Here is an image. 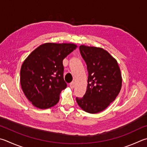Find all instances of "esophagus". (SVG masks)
Segmentation results:
<instances>
[{"instance_id":"esophagus-1","label":"esophagus","mask_w":147,"mask_h":147,"mask_svg":"<svg viewBox=\"0 0 147 147\" xmlns=\"http://www.w3.org/2000/svg\"><path fill=\"white\" fill-rule=\"evenodd\" d=\"M74 85H75V83H74V82H72L71 84H69V86H70L71 89H73V88L74 87Z\"/></svg>"}]
</instances>
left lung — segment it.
I'll return each instance as SVG.
<instances>
[{"mask_svg": "<svg viewBox=\"0 0 147 147\" xmlns=\"http://www.w3.org/2000/svg\"><path fill=\"white\" fill-rule=\"evenodd\" d=\"M79 49L89 75L86 92L84 97L76 100L84 111L98 113L115 100L119 93L121 71L115 58L102 48L82 45Z\"/></svg>", "mask_w": 147, "mask_h": 147, "instance_id": "1", "label": "left lung"}]
</instances>
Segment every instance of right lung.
<instances>
[{"label": "right lung", "mask_w": 147, "mask_h": 147, "mask_svg": "<svg viewBox=\"0 0 147 147\" xmlns=\"http://www.w3.org/2000/svg\"><path fill=\"white\" fill-rule=\"evenodd\" d=\"M77 47L74 44L46 43L34 49L23 62L20 84L29 101L36 107L55 106L67 87L63 60Z\"/></svg>", "instance_id": "add662e5"}]
</instances>
